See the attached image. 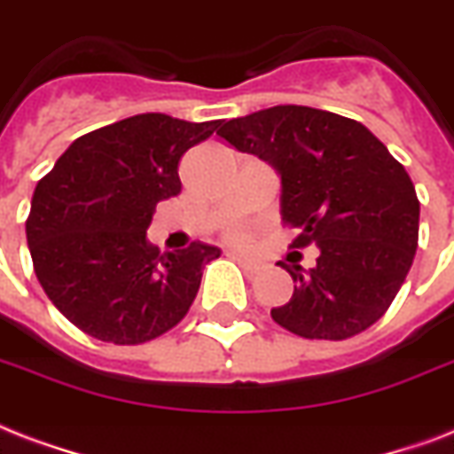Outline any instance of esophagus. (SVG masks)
Wrapping results in <instances>:
<instances>
[{
  "label": "esophagus",
  "mask_w": 454,
  "mask_h": 454,
  "mask_svg": "<svg viewBox=\"0 0 454 454\" xmlns=\"http://www.w3.org/2000/svg\"><path fill=\"white\" fill-rule=\"evenodd\" d=\"M234 260H237L239 265H241V270H244V272H258L260 270V265L258 262H253V260H248V258H244V255H234Z\"/></svg>",
  "instance_id": "1"
}]
</instances>
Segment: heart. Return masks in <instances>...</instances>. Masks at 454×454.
<instances>
[{
  "label": "heart",
  "instance_id": "heart-1",
  "mask_svg": "<svg viewBox=\"0 0 454 454\" xmlns=\"http://www.w3.org/2000/svg\"><path fill=\"white\" fill-rule=\"evenodd\" d=\"M227 239H231V241H246V231L244 230H231L230 234H227Z\"/></svg>",
  "mask_w": 454,
  "mask_h": 454
}]
</instances>
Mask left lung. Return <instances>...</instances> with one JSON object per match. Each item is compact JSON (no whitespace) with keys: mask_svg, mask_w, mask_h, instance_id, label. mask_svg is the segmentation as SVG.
<instances>
[{"mask_svg":"<svg viewBox=\"0 0 454 454\" xmlns=\"http://www.w3.org/2000/svg\"><path fill=\"white\" fill-rule=\"evenodd\" d=\"M217 135L282 177V220L298 230L291 248H319L310 270L282 262L296 286L289 303L272 308L277 325L343 340L384 317L419 239L412 179L384 144L362 122L310 106L231 118Z\"/></svg>","mask_w":454,"mask_h":454,"instance_id":"8db88e82","label":"left lung"}]
</instances>
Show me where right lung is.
I'll use <instances>...</instances> for the list:
<instances>
[{
    "label": "right lung",
    "instance_id": "add662e5",
    "mask_svg": "<svg viewBox=\"0 0 454 454\" xmlns=\"http://www.w3.org/2000/svg\"><path fill=\"white\" fill-rule=\"evenodd\" d=\"M220 121L142 114L77 137L37 182L26 220L35 275L77 329L137 346L177 325L217 246L160 253L146 241L156 203L182 192L177 165Z\"/></svg>",
    "mask_w": 454,
    "mask_h": 454
}]
</instances>
